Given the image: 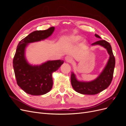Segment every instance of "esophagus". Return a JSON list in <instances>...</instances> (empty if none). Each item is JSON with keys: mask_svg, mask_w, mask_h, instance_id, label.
Here are the masks:
<instances>
[{"mask_svg": "<svg viewBox=\"0 0 126 126\" xmlns=\"http://www.w3.org/2000/svg\"><path fill=\"white\" fill-rule=\"evenodd\" d=\"M65 60L67 62H68V63H70L72 62V59L71 57L69 56H67L65 57Z\"/></svg>", "mask_w": 126, "mask_h": 126, "instance_id": "esophagus-1", "label": "esophagus"}]
</instances>
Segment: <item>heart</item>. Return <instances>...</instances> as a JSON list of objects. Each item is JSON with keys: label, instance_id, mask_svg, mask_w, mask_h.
<instances>
[{"label": "heart", "instance_id": "b5f03b06", "mask_svg": "<svg viewBox=\"0 0 126 126\" xmlns=\"http://www.w3.org/2000/svg\"><path fill=\"white\" fill-rule=\"evenodd\" d=\"M80 39H81V37L80 36H72L69 38L68 40H69V41L71 42V43H76V42H78Z\"/></svg>", "mask_w": 126, "mask_h": 126}]
</instances>
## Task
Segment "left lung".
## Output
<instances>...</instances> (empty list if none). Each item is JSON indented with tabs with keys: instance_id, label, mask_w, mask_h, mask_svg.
Listing matches in <instances>:
<instances>
[{
	"instance_id": "obj_1",
	"label": "left lung",
	"mask_w": 126,
	"mask_h": 126,
	"mask_svg": "<svg viewBox=\"0 0 126 126\" xmlns=\"http://www.w3.org/2000/svg\"><path fill=\"white\" fill-rule=\"evenodd\" d=\"M99 38L101 37L95 34ZM92 45H100L107 49L110 57L104 69L98 77L90 82L79 81L76 79L75 75L71 72V83L74 90L77 93L83 94H96L101 92L107 88L111 82L113 78L114 68L115 66V58L113 56L111 45L105 40L97 41Z\"/></svg>"
}]
</instances>
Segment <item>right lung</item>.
Listing matches in <instances>:
<instances>
[{"label": "right lung", "mask_w": 126, "mask_h": 126, "mask_svg": "<svg viewBox=\"0 0 126 126\" xmlns=\"http://www.w3.org/2000/svg\"><path fill=\"white\" fill-rule=\"evenodd\" d=\"M54 27L30 33L19 43L13 59V67L18 85L25 92L35 96L46 94L53 85L52 74L59 69L64 61H48L38 66L29 64L25 58V48L29 43L47 38L53 33Z\"/></svg>", "instance_id": "obj_1"}]
</instances>
